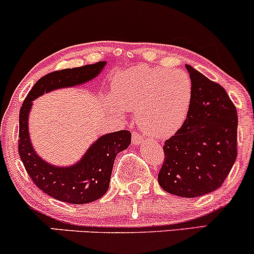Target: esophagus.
Returning <instances> with one entry per match:
<instances>
[{"label": "esophagus", "mask_w": 254, "mask_h": 254, "mask_svg": "<svg viewBox=\"0 0 254 254\" xmlns=\"http://www.w3.org/2000/svg\"><path fill=\"white\" fill-rule=\"evenodd\" d=\"M143 141V137H142L139 133H136V132H132V143L133 144H139L141 142Z\"/></svg>", "instance_id": "obj_1"}]
</instances>
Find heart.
<instances>
[{"label": "heart", "instance_id": "b5f03b06", "mask_svg": "<svg viewBox=\"0 0 254 254\" xmlns=\"http://www.w3.org/2000/svg\"><path fill=\"white\" fill-rule=\"evenodd\" d=\"M192 99L190 76L162 66H136L116 77L111 110H135L136 122L155 138L173 136L188 117Z\"/></svg>", "mask_w": 254, "mask_h": 254}]
</instances>
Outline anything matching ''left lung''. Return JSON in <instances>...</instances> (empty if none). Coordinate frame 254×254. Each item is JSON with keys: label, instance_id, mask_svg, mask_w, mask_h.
<instances>
[{"label": "left lung", "instance_id": "obj_1", "mask_svg": "<svg viewBox=\"0 0 254 254\" xmlns=\"http://www.w3.org/2000/svg\"><path fill=\"white\" fill-rule=\"evenodd\" d=\"M192 83L188 117L164 144L157 180L166 192L193 198L222 185L238 155V115L221 84L186 65Z\"/></svg>", "mask_w": 254, "mask_h": 254}]
</instances>
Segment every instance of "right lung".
<instances>
[{
    "label": "right lung",
    "instance_id": "1",
    "mask_svg": "<svg viewBox=\"0 0 254 254\" xmlns=\"http://www.w3.org/2000/svg\"><path fill=\"white\" fill-rule=\"evenodd\" d=\"M106 62L80 68L52 71L37 81L26 97L19 115V155L26 172L38 189L55 199L70 204H86L103 197L109 190L116 156L131 143L127 130L99 137L77 164L57 167L40 159L33 149L28 133V115L32 101L54 89L74 87L93 80Z\"/></svg>",
    "mask_w": 254,
    "mask_h": 254
}]
</instances>
